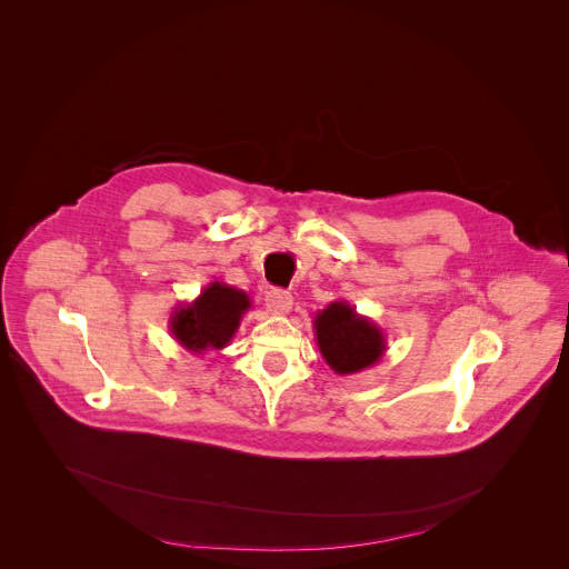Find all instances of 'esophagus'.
Segmentation results:
<instances>
[{
  "instance_id": "obj_1",
  "label": "esophagus",
  "mask_w": 569,
  "mask_h": 569,
  "mask_svg": "<svg viewBox=\"0 0 569 569\" xmlns=\"http://www.w3.org/2000/svg\"><path fill=\"white\" fill-rule=\"evenodd\" d=\"M264 307L271 316H287L293 307V296L284 289H271L264 296Z\"/></svg>"
}]
</instances>
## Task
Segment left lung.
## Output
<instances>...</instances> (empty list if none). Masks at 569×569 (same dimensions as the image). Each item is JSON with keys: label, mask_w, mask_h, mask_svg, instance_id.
I'll return each instance as SVG.
<instances>
[{"label": "left lung", "mask_w": 569, "mask_h": 569, "mask_svg": "<svg viewBox=\"0 0 569 569\" xmlns=\"http://www.w3.org/2000/svg\"><path fill=\"white\" fill-rule=\"evenodd\" d=\"M313 330L326 363L341 377L377 366L388 348L383 330L346 300H335L316 313Z\"/></svg>", "instance_id": "obj_1"}]
</instances>
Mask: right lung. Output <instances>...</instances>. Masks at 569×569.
<instances>
[{"instance_id": "add662e5", "label": "right lung", "mask_w": 569, "mask_h": 569, "mask_svg": "<svg viewBox=\"0 0 569 569\" xmlns=\"http://www.w3.org/2000/svg\"><path fill=\"white\" fill-rule=\"evenodd\" d=\"M251 298L226 282H210L192 302L172 309L168 328L172 339L192 355L223 350L237 335Z\"/></svg>"}]
</instances>
